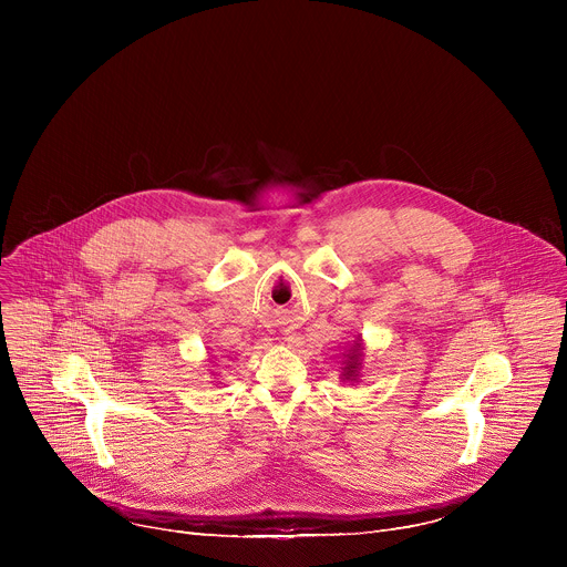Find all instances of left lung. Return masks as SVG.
<instances>
[{
    "mask_svg": "<svg viewBox=\"0 0 567 567\" xmlns=\"http://www.w3.org/2000/svg\"><path fill=\"white\" fill-rule=\"evenodd\" d=\"M361 339L354 341V346L348 350L346 354V368H343V379L350 381V379H357L359 377V370H361Z\"/></svg>",
    "mask_w": 567,
    "mask_h": 567,
    "instance_id": "left-lung-1",
    "label": "left lung"
}]
</instances>
